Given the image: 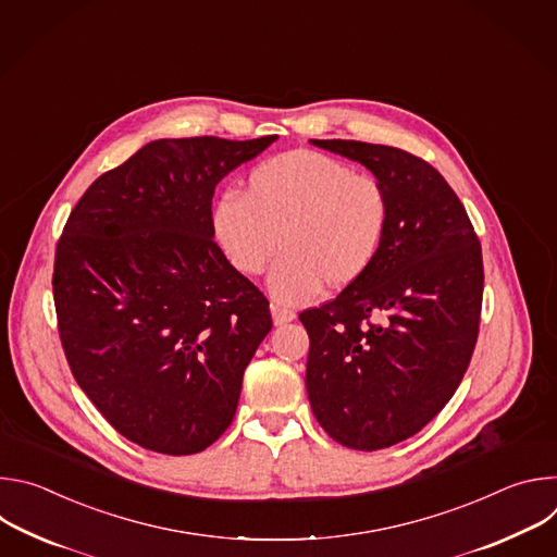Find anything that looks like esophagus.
Segmentation results:
<instances>
[{"label": "esophagus", "mask_w": 557, "mask_h": 557, "mask_svg": "<svg viewBox=\"0 0 557 557\" xmlns=\"http://www.w3.org/2000/svg\"><path fill=\"white\" fill-rule=\"evenodd\" d=\"M271 314H273V324H275V326H284V324L293 322L295 317H297L293 310L282 308V306H271Z\"/></svg>", "instance_id": "obj_1"}]
</instances>
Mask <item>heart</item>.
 Segmentation results:
<instances>
[{"label": "heart", "mask_w": 557, "mask_h": 557, "mask_svg": "<svg viewBox=\"0 0 557 557\" xmlns=\"http://www.w3.org/2000/svg\"><path fill=\"white\" fill-rule=\"evenodd\" d=\"M385 185L335 156L290 149L256 165L245 196L224 191L211 211V228L233 269L269 275L275 301L299 306L324 284L342 290L376 262L389 228Z\"/></svg>", "instance_id": "obj_1"}]
</instances>
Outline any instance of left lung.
Returning <instances> with one entry per match:
<instances>
[{"label": "left lung", "mask_w": 557, "mask_h": 557, "mask_svg": "<svg viewBox=\"0 0 557 557\" xmlns=\"http://www.w3.org/2000/svg\"><path fill=\"white\" fill-rule=\"evenodd\" d=\"M368 168L392 215L370 271L299 320L306 389L337 443L374 451L421 432L451 399L479 339L483 253L447 181L423 158L361 140H310Z\"/></svg>", "instance_id": "1"}]
</instances>
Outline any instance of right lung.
<instances>
[{
    "mask_svg": "<svg viewBox=\"0 0 557 557\" xmlns=\"http://www.w3.org/2000/svg\"><path fill=\"white\" fill-rule=\"evenodd\" d=\"M253 140L161 138L99 176L72 209L52 293L67 366L127 441L170 456L231 425L269 299L213 240L211 198Z\"/></svg>",
    "mask_w": 557,
    "mask_h": 557,
    "instance_id": "right-lung-1",
    "label": "right lung"
}]
</instances>
